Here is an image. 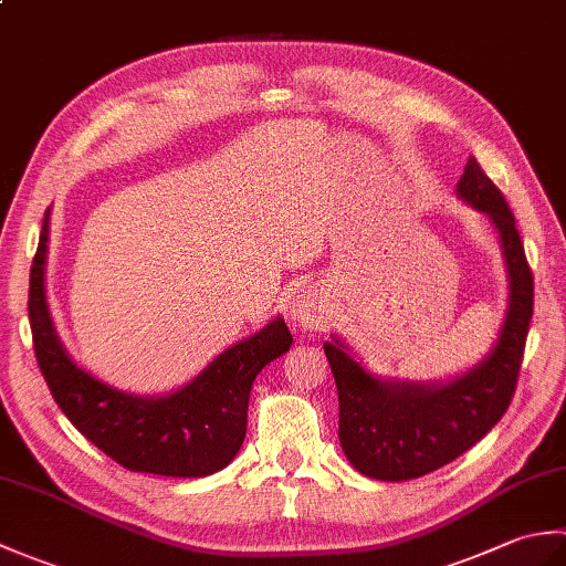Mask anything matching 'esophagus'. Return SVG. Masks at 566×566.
I'll use <instances>...</instances> for the list:
<instances>
[{
    "label": "esophagus",
    "instance_id": "34e87169",
    "mask_svg": "<svg viewBox=\"0 0 566 566\" xmlns=\"http://www.w3.org/2000/svg\"><path fill=\"white\" fill-rule=\"evenodd\" d=\"M323 316H326V306H323V296L318 294V290H306L296 298L294 318L302 323V326L314 328L318 323H323Z\"/></svg>",
    "mask_w": 566,
    "mask_h": 566
}]
</instances>
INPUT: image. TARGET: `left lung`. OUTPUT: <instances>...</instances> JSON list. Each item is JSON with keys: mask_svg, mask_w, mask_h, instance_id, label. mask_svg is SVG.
<instances>
[{"mask_svg": "<svg viewBox=\"0 0 566 566\" xmlns=\"http://www.w3.org/2000/svg\"><path fill=\"white\" fill-rule=\"evenodd\" d=\"M457 191L489 213L501 235L511 302L499 343L482 365L440 387L391 384L371 377L335 340L326 343L340 403V444L357 472L406 482L436 472L482 440L509 411L533 318V272L513 211L476 158H469Z\"/></svg>", "mask_w": 566, "mask_h": 566, "instance_id": "left-lung-1", "label": "left lung"}]
</instances>
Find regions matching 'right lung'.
Here are the masks:
<instances>
[{"mask_svg":"<svg viewBox=\"0 0 566 566\" xmlns=\"http://www.w3.org/2000/svg\"><path fill=\"white\" fill-rule=\"evenodd\" d=\"M48 211L31 264L29 321L41 375L70 423L130 472L207 476L233 460L248 430L252 381L292 347L282 318L228 347L185 389L140 399L80 369L57 340L43 290Z\"/></svg>","mask_w":566,"mask_h":566,"instance_id":"right-lung-1","label":"right lung"}]
</instances>
